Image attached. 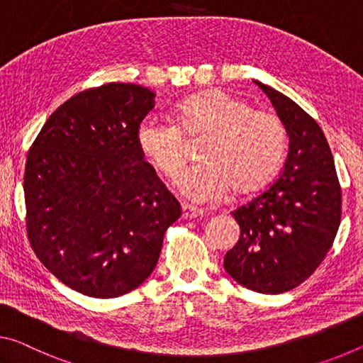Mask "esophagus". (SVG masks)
<instances>
[{"label": "esophagus", "instance_id": "34e87169", "mask_svg": "<svg viewBox=\"0 0 363 363\" xmlns=\"http://www.w3.org/2000/svg\"><path fill=\"white\" fill-rule=\"evenodd\" d=\"M203 213H204L203 209H198V207L189 206V204H182V217L185 218V220H191V218L201 217Z\"/></svg>", "mask_w": 363, "mask_h": 363}]
</instances>
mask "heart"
<instances>
[{
    "instance_id": "b5f03b06",
    "label": "heart",
    "mask_w": 363,
    "mask_h": 363,
    "mask_svg": "<svg viewBox=\"0 0 363 363\" xmlns=\"http://www.w3.org/2000/svg\"><path fill=\"white\" fill-rule=\"evenodd\" d=\"M204 135L200 162L179 172L184 158L182 136ZM281 118L252 111L246 101L220 90L194 94L177 108L175 123L146 118L136 130V145L154 170L174 178V186L191 203H212L231 188L259 191L277 175L286 152Z\"/></svg>"
}]
</instances>
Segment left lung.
Segmentation results:
<instances>
[{
	"mask_svg": "<svg viewBox=\"0 0 363 363\" xmlns=\"http://www.w3.org/2000/svg\"><path fill=\"white\" fill-rule=\"evenodd\" d=\"M289 136L280 177L233 213L241 235L223 267L242 286L281 294L322 264L341 222V186L322 128L275 88L255 80Z\"/></svg>",
	"mask_w": 363,
	"mask_h": 363,
	"instance_id": "8db88e82",
	"label": "left lung"
}]
</instances>
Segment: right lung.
Segmentation results:
<instances>
[{"label":"right lung","instance_id":"add662e5","mask_svg":"<svg viewBox=\"0 0 363 363\" xmlns=\"http://www.w3.org/2000/svg\"><path fill=\"white\" fill-rule=\"evenodd\" d=\"M154 98L135 83L82 91L52 112L28 151V240L59 281L90 298L138 288L182 216L136 145Z\"/></svg>","mask_w":363,"mask_h":363}]
</instances>
